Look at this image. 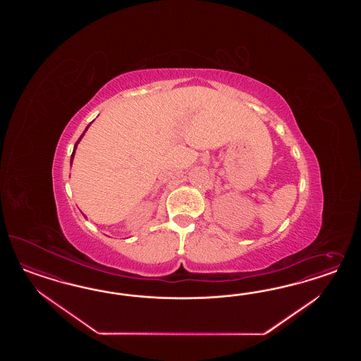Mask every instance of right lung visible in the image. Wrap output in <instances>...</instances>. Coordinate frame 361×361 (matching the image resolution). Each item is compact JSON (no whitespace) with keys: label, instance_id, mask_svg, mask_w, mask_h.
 <instances>
[{"label":"right lung","instance_id":"add662e5","mask_svg":"<svg viewBox=\"0 0 361 361\" xmlns=\"http://www.w3.org/2000/svg\"><path fill=\"white\" fill-rule=\"evenodd\" d=\"M86 131H87V128H86ZM83 135H85V132H83V133H82V136H80V137H79V139H78L77 142H75V147H74V151H73V154H71V161H73V159H74V153H75V149H77L78 142H80V139H82V137H83Z\"/></svg>","mask_w":361,"mask_h":361}]
</instances>
